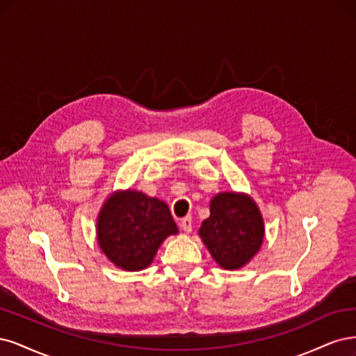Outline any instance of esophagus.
I'll return each mask as SVG.
<instances>
[{
	"label": "esophagus",
	"instance_id": "obj_1",
	"mask_svg": "<svg viewBox=\"0 0 356 356\" xmlns=\"http://www.w3.org/2000/svg\"><path fill=\"white\" fill-rule=\"evenodd\" d=\"M180 227H181L183 231H185L186 234L192 232V217H191V216L183 217V219L180 220Z\"/></svg>",
	"mask_w": 356,
	"mask_h": 356
}]
</instances>
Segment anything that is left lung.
<instances>
[{"label":"left lung","instance_id":"1","mask_svg":"<svg viewBox=\"0 0 356 356\" xmlns=\"http://www.w3.org/2000/svg\"><path fill=\"white\" fill-rule=\"evenodd\" d=\"M261 214L253 200L243 193L225 192L211 200L210 217L202 222L200 236L213 259L225 269H238L253 257L263 241Z\"/></svg>","mask_w":356,"mask_h":356}]
</instances>
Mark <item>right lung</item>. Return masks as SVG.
Returning a JSON list of instances; mask_svg holds the SVG:
<instances>
[{"instance_id": "obj_1", "label": "right lung", "mask_w": 356, "mask_h": 356, "mask_svg": "<svg viewBox=\"0 0 356 356\" xmlns=\"http://www.w3.org/2000/svg\"><path fill=\"white\" fill-rule=\"evenodd\" d=\"M177 232L168 205L136 191L109 197L97 219L100 248L124 270L147 268L163 241Z\"/></svg>"}]
</instances>
